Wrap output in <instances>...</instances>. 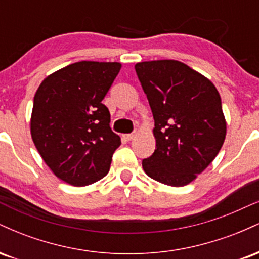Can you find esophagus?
<instances>
[{
	"instance_id": "obj_1",
	"label": "esophagus",
	"mask_w": 259,
	"mask_h": 259,
	"mask_svg": "<svg viewBox=\"0 0 259 259\" xmlns=\"http://www.w3.org/2000/svg\"><path fill=\"white\" fill-rule=\"evenodd\" d=\"M124 138H125L127 141H130V140H133L135 138V133H132V134H126V135H124Z\"/></svg>"
}]
</instances>
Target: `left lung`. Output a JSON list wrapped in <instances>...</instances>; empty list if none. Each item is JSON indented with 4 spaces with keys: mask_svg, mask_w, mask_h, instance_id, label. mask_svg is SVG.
<instances>
[{
    "mask_svg": "<svg viewBox=\"0 0 259 259\" xmlns=\"http://www.w3.org/2000/svg\"><path fill=\"white\" fill-rule=\"evenodd\" d=\"M136 74L154 119L156 150L142 160L145 173L170 186L196 179L215 158L227 124L215 86L171 59L141 62Z\"/></svg>",
    "mask_w": 259,
    "mask_h": 259,
    "instance_id": "obj_1",
    "label": "left lung"
}]
</instances>
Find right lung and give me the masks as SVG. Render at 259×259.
<instances>
[{
    "mask_svg": "<svg viewBox=\"0 0 259 259\" xmlns=\"http://www.w3.org/2000/svg\"><path fill=\"white\" fill-rule=\"evenodd\" d=\"M120 67L117 62H76L47 76L35 94L32 141L56 177L70 185H90L106 177L120 146L102 103Z\"/></svg>",
    "mask_w": 259,
    "mask_h": 259,
    "instance_id": "1",
    "label": "right lung"
}]
</instances>
